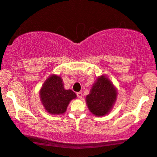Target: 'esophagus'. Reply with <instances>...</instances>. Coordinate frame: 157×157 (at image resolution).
Masks as SVG:
<instances>
[{
	"instance_id": "1",
	"label": "esophagus",
	"mask_w": 157,
	"mask_h": 157,
	"mask_svg": "<svg viewBox=\"0 0 157 157\" xmlns=\"http://www.w3.org/2000/svg\"><path fill=\"white\" fill-rule=\"evenodd\" d=\"M76 95H77V96L79 98H82V96H83L82 93H81V92H78L76 94Z\"/></svg>"
}]
</instances>
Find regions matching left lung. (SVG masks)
<instances>
[{
    "label": "left lung",
    "instance_id": "1",
    "mask_svg": "<svg viewBox=\"0 0 157 157\" xmlns=\"http://www.w3.org/2000/svg\"><path fill=\"white\" fill-rule=\"evenodd\" d=\"M116 98L114 86L105 76H102L97 79L86 96V103L94 115L103 116L110 112Z\"/></svg>",
    "mask_w": 157,
    "mask_h": 157
}]
</instances>
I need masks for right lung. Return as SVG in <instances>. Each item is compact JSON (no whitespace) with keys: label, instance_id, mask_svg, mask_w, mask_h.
Masks as SVG:
<instances>
[{"label":"right lung","instance_id":"obj_1","mask_svg":"<svg viewBox=\"0 0 157 157\" xmlns=\"http://www.w3.org/2000/svg\"><path fill=\"white\" fill-rule=\"evenodd\" d=\"M76 97L71 90L64 89L62 79L56 75L47 78L40 90L41 101L50 114H63L69 102Z\"/></svg>","mask_w":157,"mask_h":157}]
</instances>
